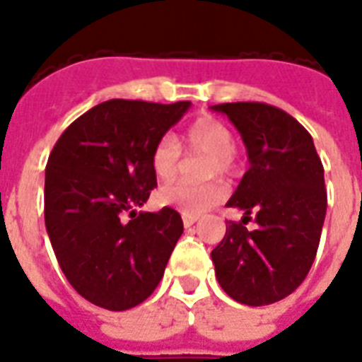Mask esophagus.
<instances>
[{
	"instance_id": "obj_1",
	"label": "esophagus",
	"mask_w": 362,
	"mask_h": 362,
	"mask_svg": "<svg viewBox=\"0 0 362 362\" xmlns=\"http://www.w3.org/2000/svg\"><path fill=\"white\" fill-rule=\"evenodd\" d=\"M198 221V216H183V225L185 227H191Z\"/></svg>"
}]
</instances>
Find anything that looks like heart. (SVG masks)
Listing matches in <instances>:
<instances>
[{
    "label": "heart",
    "mask_w": 362,
    "mask_h": 362,
    "mask_svg": "<svg viewBox=\"0 0 362 362\" xmlns=\"http://www.w3.org/2000/svg\"><path fill=\"white\" fill-rule=\"evenodd\" d=\"M183 143L191 154L210 156L208 175H233L236 171L235 137L227 124L214 116H202L185 132ZM151 168L154 175L170 183L181 171V146L173 137L165 135L154 145L151 152ZM225 187L219 181L206 185L175 183L160 191V202L177 210L183 216H200L211 206L221 202Z\"/></svg>",
    "instance_id": "1"
}]
</instances>
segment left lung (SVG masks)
I'll return each mask as SVG.
<instances>
[{
	"label": "left lung",
	"instance_id": "8db88e82",
	"mask_svg": "<svg viewBox=\"0 0 362 362\" xmlns=\"http://www.w3.org/2000/svg\"><path fill=\"white\" fill-rule=\"evenodd\" d=\"M243 137L250 168L227 206L243 210L240 223L211 252L221 288L238 303L259 307L284 300L305 281L319 248L326 216L325 170L313 137L300 122L265 103H225ZM254 213L258 227L245 229Z\"/></svg>",
	"mask_w": 362,
	"mask_h": 362
}]
</instances>
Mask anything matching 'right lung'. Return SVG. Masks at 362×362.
<instances>
[{"mask_svg":"<svg viewBox=\"0 0 362 362\" xmlns=\"http://www.w3.org/2000/svg\"><path fill=\"white\" fill-rule=\"evenodd\" d=\"M173 105L105 100L64 129L45 168V229L76 292L108 311L156 290L183 235L173 208L137 211L156 187L151 152L183 118Z\"/></svg>","mask_w":362,"mask_h":362,"instance_id":"add662e5","label":"right lung"}]
</instances>
